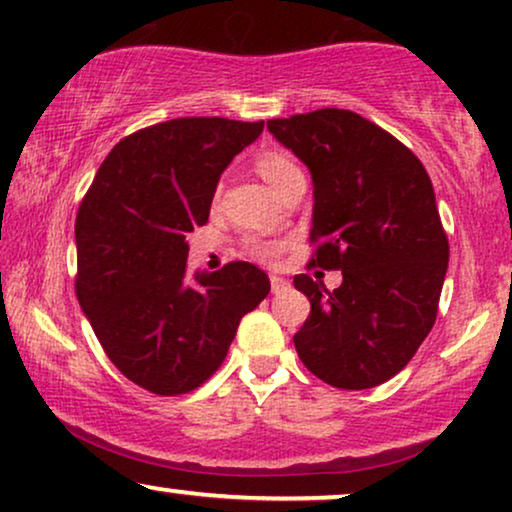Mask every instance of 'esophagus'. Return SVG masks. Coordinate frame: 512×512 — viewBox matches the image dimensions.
<instances>
[{"label":"esophagus","instance_id":"1","mask_svg":"<svg viewBox=\"0 0 512 512\" xmlns=\"http://www.w3.org/2000/svg\"><path fill=\"white\" fill-rule=\"evenodd\" d=\"M270 289H272V293L286 291V289H289V279H284L279 275H270Z\"/></svg>","mask_w":512,"mask_h":512}]
</instances>
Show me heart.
I'll list each match as a JSON object with an SVG mask.
<instances>
[{
	"instance_id": "1",
	"label": "heart",
	"mask_w": 512,
	"mask_h": 512,
	"mask_svg": "<svg viewBox=\"0 0 512 512\" xmlns=\"http://www.w3.org/2000/svg\"><path fill=\"white\" fill-rule=\"evenodd\" d=\"M254 167L256 172L261 174L272 188H275V191H279L286 181L300 174L298 165L279 149H265L261 153H256ZM284 247H286L284 240H270V237H261V235L244 237V249H247L251 256L261 258V261H272V258H277L284 251Z\"/></svg>"
}]
</instances>
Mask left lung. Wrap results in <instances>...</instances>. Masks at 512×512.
<instances>
[{"mask_svg": "<svg viewBox=\"0 0 512 512\" xmlns=\"http://www.w3.org/2000/svg\"><path fill=\"white\" fill-rule=\"evenodd\" d=\"M268 130L312 172L310 265L342 270L333 291L293 277L312 305L293 345L331 387H377L436 324L450 244L429 174L408 146L347 109L272 118Z\"/></svg>", "mask_w": 512, "mask_h": 512, "instance_id": "left-lung-1", "label": "left lung"}]
</instances>
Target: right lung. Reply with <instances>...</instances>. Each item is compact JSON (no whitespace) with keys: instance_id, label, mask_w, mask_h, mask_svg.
I'll use <instances>...</instances> for the list:
<instances>
[{"instance_id":"add662e5","label":"right lung","mask_w":512,"mask_h":512,"mask_svg":"<svg viewBox=\"0 0 512 512\" xmlns=\"http://www.w3.org/2000/svg\"><path fill=\"white\" fill-rule=\"evenodd\" d=\"M263 121L188 116L123 137L76 214V298L109 361L156 396L207 382L270 279L247 261L186 279V233L205 226L221 172Z\"/></svg>"}]
</instances>
